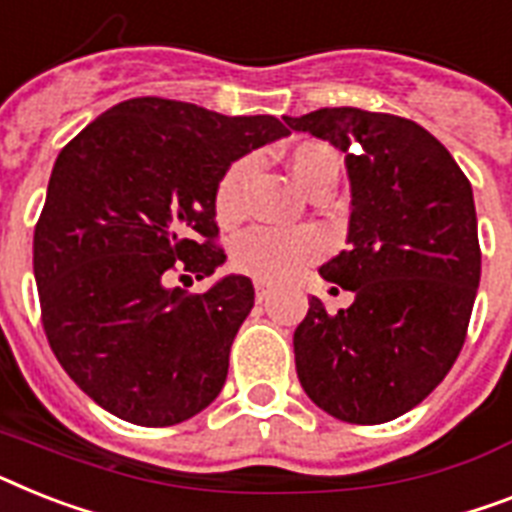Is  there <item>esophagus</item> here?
Masks as SVG:
<instances>
[{
  "label": "esophagus",
  "instance_id": "34e87169",
  "mask_svg": "<svg viewBox=\"0 0 512 512\" xmlns=\"http://www.w3.org/2000/svg\"><path fill=\"white\" fill-rule=\"evenodd\" d=\"M255 294H257V302H263V299H268L270 284H265V281H255Z\"/></svg>",
  "mask_w": 512,
  "mask_h": 512
}]
</instances>
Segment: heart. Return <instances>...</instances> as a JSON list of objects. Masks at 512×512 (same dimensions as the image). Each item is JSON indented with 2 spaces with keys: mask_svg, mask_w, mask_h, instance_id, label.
I'll return each mask as SVG.
<instances>
[{
  "mask_svg": "<svg viewBox=\"0 0 512 512\" xmlns=\"http://www.w3.org/2000/svg\"><path fill=\"white\" fill-rule=\"evenodd\" d=\"M286 168L302 191H310L326 181L339 176V160L334 149L321 141H302L286 155ZM252 173V162L236 160L231 168L220 176L215 186V215L220 223H236L244 210V184ZM321 255V239L313 231H294V234H278L268 228H252L242 234L231 247V263L236 270L260 281H281L313 263Z\"/></svg>",
  "mask_w": 512,
  "mask_h": 512,
  "instance_id": "b5f03b06",
  "label": "heart"
}]
</instances>
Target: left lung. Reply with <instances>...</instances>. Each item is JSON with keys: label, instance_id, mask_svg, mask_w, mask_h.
Listing matches in <instances>:
<instances>
[{"label": "left lung", "instance_id": "left-lung-1", "mask_svg": "<svg viewBox=\"0 0 512 512\" xmlns=\"http://www.w3.org/2000/svg\"><path fill=\"white\" fill-rule=\"evenodd\" d=\"M344 152L347 244L321 268L355 294L326 313L310 297L294 331L302 389L339 421L376 426L413 410L463 350L481 278L471 181L418 123L357 107L284 118Z\"/></svg>", "mask_w": 512, "mask_h": 512}]
</instances>
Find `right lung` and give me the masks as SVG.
Returning <instances> with one entry per match:
<instances>
[{
	"instance_id": "add662e5",
	"label": "right lung",
	"mask_w": 512,
	"mask_h": 512,
	"mask_svg": "<svg viewBox=\"0 0 512 512\" xmlns=\"http://www.w3.org/2000/svg\"><path fill=\"white\" fill-rule=\"evenodd\" d=\"M286 134L273 115L136 97L62 147L33 231V276L54 357L107 413L173 426L220 394L252 281L226 276L189 294L176 278L223 265L215 186L231 162Z\"/></svg>"
}]
</instances>
